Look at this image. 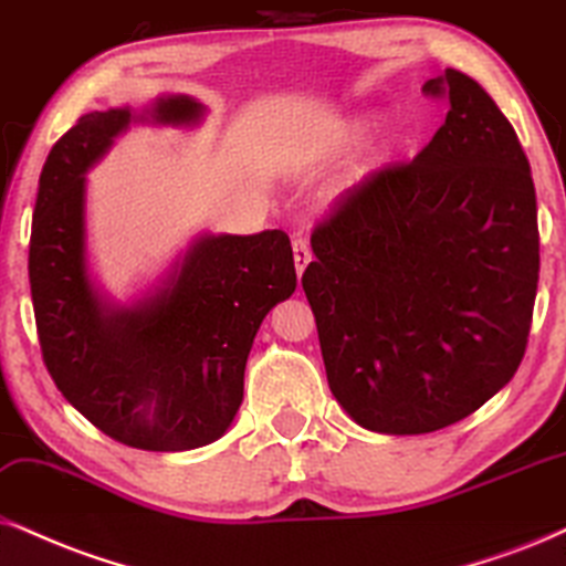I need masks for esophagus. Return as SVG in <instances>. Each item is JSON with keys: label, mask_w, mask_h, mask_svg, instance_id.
<instances>
[{"label": "esophagus", "mask_w": 566, "mask_h": 566, "mask_svg": "<svg viewBox=\"0 0 566 566\" xmlns=\"http://www.w3.org/2000/svg\"><path fill=\"white\" fill-rule=\"evenodd\" d=\"M292 253H295V271H297V276H303L305 266L313 259L311 248H307V242L303 238H297V240H292Z\"/></svg>", "instance_id": "esophagus-1"}]
</instances>
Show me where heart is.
<instances>
[{
	"mask_svg": "<svg viewBox=\"0 0 566 566\" xmlns=\"http://www.w3.org/2000/svg\"><path fill=\"white\" fill-rule=\"evenodd\" d=\"M374 130H376V117H355V119H349V123L342 127L339 138H336V146H339V148L360 146V143L366 140Z\"/></svg>",
	"mask_w": 566,
	"mask_h": 566,
	"instance_id": "b5f03b06",
	"label": "heart"
}]
</instances>
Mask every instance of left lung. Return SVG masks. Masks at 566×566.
<instances>
[{"label": "left lung", "instance_id": "left-lung-1", "mask_svg": "<svg viewBox=\"0 0 566 566\" xmlns=\"http://www.w3.org/2000/svg\"><path fill=\"white\" fill-rule=\"evenodd\" d=\"M449 112L410 164L347 190L311 234L303 290L328 389L368 431L431 433L512 381L538 290L531 164L493 98L449 67Z\"/></svg>", "mask_w": 566, "mask_h": 566}]
</instances>
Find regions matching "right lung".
Instances as JSON below:
<instances>
[{
	"label": "right lung",
	"instance_id": "1",
	"mask_svg": "<svg viewBox=\"0 0 566 566\" xmlns=\"http://www.w3.org/2000/svg\"><path fill=\"white\" fill-rule=\"evenodd\" d=\"M185 93L83 114L39 177L28 276L44 363L98 431L146 452L217 441L242 405L245 363L266 313L297 287L290 238L200 234L154 290L117 305L96 287L85 245V171L133 123L192 127Z\"/></svg>",
	"mask_w": 566,
	"mask_h": 566
}]
</instances>
